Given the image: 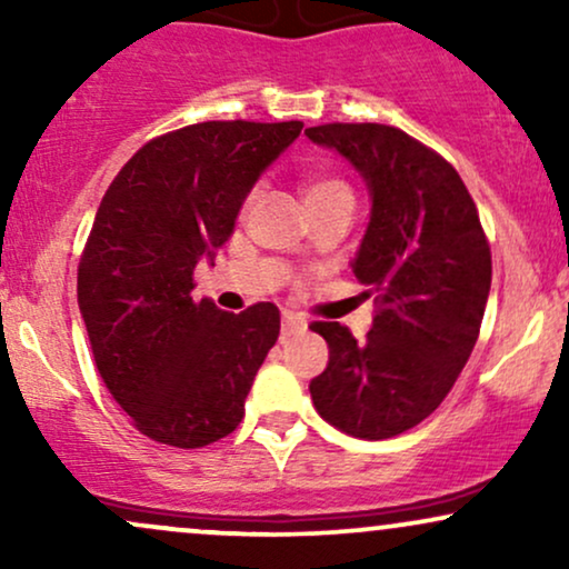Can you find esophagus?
<instances>
[{"label":"esophagus","instance_id":"esophagus-1","mask_svg":"<svg viewBox=\"0 0 569 569\" xmlns=\"http://www.w3.org/2000/svg\"><path fill=\"white\" fill-rule=\"evenodd\" d=\"M299 331H305L302 318L291 316V312H283V329H280V339H289L291 335H299Z\"/></svg>","mask_w":569,"mask_h":569}]
</instances>
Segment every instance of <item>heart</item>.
<instances>
[{"label": "heart", "instance_id": "b5f03b06", "mask_svg": "<svg viewBox=\"0 0 569 569\" xmlns=\"http://www.w3.org/2000/svg\"><path fill=\"white\" fill-rule=\"evenodd\" d=\"M302 194L307 206H316V202H326V200H335V198H352V189L348 181L337 179V176L329 173H310L305 176L302 181ZM257 198V192H251L246 198V206Z\"/></svg>", "mask_w": 569, "mask_h": 569}]
</instances>
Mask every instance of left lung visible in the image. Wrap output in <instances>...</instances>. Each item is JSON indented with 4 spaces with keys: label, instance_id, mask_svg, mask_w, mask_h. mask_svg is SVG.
I'll list each match as a JSON object with an SVG mask.
<instances>
[{
    "label": "left lung",
    "instance_id": "left-lung-1",
    "mask_svg": "<svg viewBox=\"0 0 569 569\" xmlns=\"http://www.w3.org/2000/svg\"><path fill=\"white\" fill-rule=\"evenodd\" d=\"M307 139L337 149L367 179L371 219L352 272L377 316L310 326L329 367L310 382L318 415L356 439H393L439 409L479 339L492 253L476 202L439 152L380 122H326Z\"/></svg>",
    "mask_w": 569,
    "mask_h": 569
}]
</instances>
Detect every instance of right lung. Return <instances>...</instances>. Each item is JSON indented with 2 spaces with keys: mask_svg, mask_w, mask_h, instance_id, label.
Returning a JSON list of instances; mask_svg holds the SVG:
<instances>
[{
  "mask_svg": "<svg viewBox=\"0 0 569 569\" xmlns=\"http://www.w3.org/2000/svg\"><path fill=\"white\" fill-rule=\"evenodd\" d=\"M302 122L211 120L147 141L98 206L77 302L103 385L152 441L224 439L280 335V312L194 299V264L232 234L253 181Z\"/></svg>",
  "mask_w": 569,
  "mask_h": 569,
  "instance_id": "right-lung-1",
  "label": "right lung"
}]
</instances>
